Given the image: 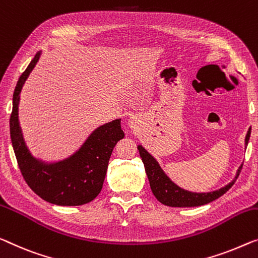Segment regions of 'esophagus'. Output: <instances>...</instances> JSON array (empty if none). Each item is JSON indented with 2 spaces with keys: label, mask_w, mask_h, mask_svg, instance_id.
I'll list each match as a JSON object with an SVG mask.
<instances>
[{
  "label": "esophagus",
  "mask_w": 258,
  "mask_h": 258,
  "mask_svg": "<svg viewBox=\"0 0 258 258\" xmlns=\"http://www.w3.org/2000/svg\"><path fill=\"white\" fill-rule=\"evenodd\" d=\"M128 125H130V127H132V128L136 127V126H137V117H131L130 121H128Z\"/></svg>",
  "instance_id": "esophagus-1"
}]
</instances>
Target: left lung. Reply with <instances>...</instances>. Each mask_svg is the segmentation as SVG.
I'll return each mask as SVG.
<instances>
[{"instance_id":"obj_1","label":"left lung","mask_w":258,"mask_h":258,"mask_svg":"<svg viewBox=\"0 0 258 258\" xmlns=\"http://www.w3.org/2000/svg\"><path fill=\"white\" fill-rule=\"evenodd\" d=\"M251 128L248 130L247 136L244 139V147L247 148L249 138H250ZM139 149L140 157L144 162L146 174L149 179V185H151L152 192L155 196L157 201L162 203L163 205L171 206V207H194L201 206L209 204L215 201L222 195L226 194L233 184L235 183L236 178L239 177L240 171L242 169V164L236 171V175L232 182L228 183L227 185L222 186L221 189L214 190L211 192H192L178 186L172 180L169 178V176L163 171V169L160 167L155 157L152 154H149L141 145L138 146Z\"/></svg>"}]
</instances>
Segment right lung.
Returning <instances> with one entry per match:
<instances>
[{
  "label": "right lung",
  "instance_id": "obj_1",
  "mask_svg": "<svg viewBox=\"0 0 258 258\" xmlns=\"http://www.w3.org/2000/svg\"><path fill=\"white\" fill-rule=\"evenodd\" d=\"M41 51L31 60L14 91L10 116V137L15 155L25 182L44 201L59 206H79L90 203L103 187L107 164L117 142L125 137L121 119L95 128L78 151L63 160L48 161L34 157L25 144L19 124V95Z\"/></svg>",
  "mask_w": 258,
  "mask_h": 258
}]
</instances>
